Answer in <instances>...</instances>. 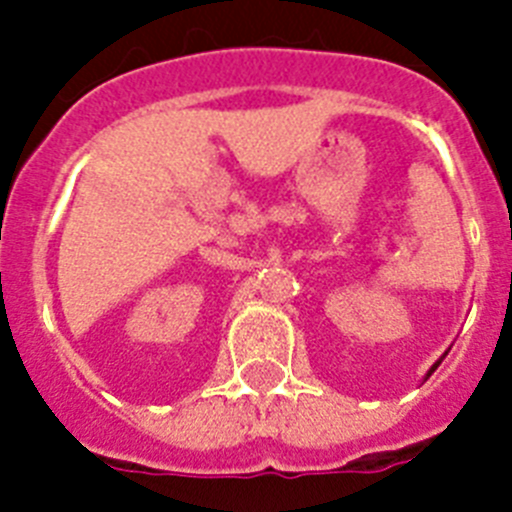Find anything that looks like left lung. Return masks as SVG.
Segmentation results:
<instances>
[{
	"label": "left lung",
	"instance_id": "obj_1",
	"mask_svg": "<svg viewBox=\"0 0 512 512\" xmlns=\"http://www.w3.org/2000/svg\"><path fill=\"white\" fill-rule=\"evenodd\" d=\"M441 359H443V356H441ZM441 359H438V361H436V364H433V366H431V372L425 374V379H428V377H431V374H433V372H436V366H438V364H441Z\"/></svg>",
	"mask_w": 512,
	"mask_h": 512
}]
</instances>
